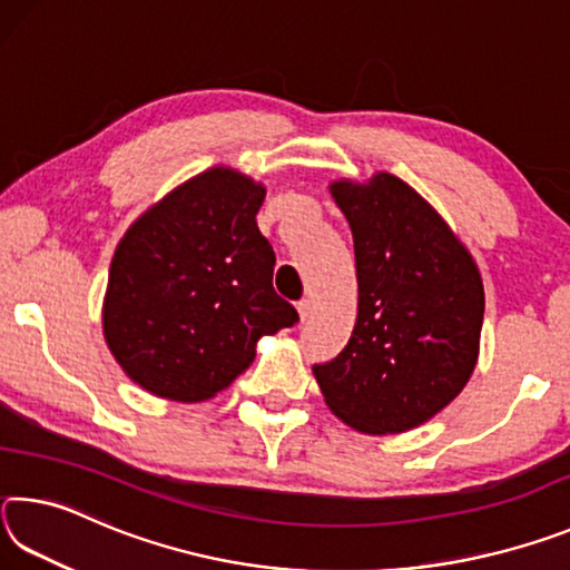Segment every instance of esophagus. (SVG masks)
Instances as JSON below:
<instances>
[{
  "label": "esophagus",
  "instance_id": "1",
  "mask_svg": "<svg viewBox=\"0 0 570 570\" xmlns=\"http://www.w3.org/2000/svg\"><path fill=\"white\" fill-rule=\"evenodd\" d=\"M296 312H298V320L306 322L308 316H312V312H314V304L308 302V298H302V302L296 304Z\"/></svg>",
  "mask_w": 570,
  "mask_h": 570
}]
</instances>
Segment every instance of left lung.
Here are the masks:
<instances>
[{
    "mask_svg": "<svg viewBox=\"0 0 570 570\" xmlns=\"http://www.w3.org/2000/svg\"><path fill=\"white\" fill-rule=\"evenodd\" d=\"M356 262L354 332L314 364L324 402L366 435H397L435 417L478 364L485 292L470 250L417 190L392 173L334 180Z\"/></svg>",
    "mask_w": 570,
    "mask_h": 570,
    "instance_id": "1",
    "label": "left lung"
}]
</instances>
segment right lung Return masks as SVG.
Instances as JSON below:
<instances>
[{"mask_svg":"<svg viewBox=\"0 0 570 570\" xmlns=\"http://www.w3.org/2000/svg\"><path fill=\"white\" fill-rule=\"evenodd\" d=\"M266 188L216 166L173 188L125 230L102 304L115 362L156 397L204 402L298 322L274 292V248L256 226Z\"/></svg>","mask_w":570,"mask_h":570,"instance_id":"obj_1","label":"right lung"}]
</instances>
